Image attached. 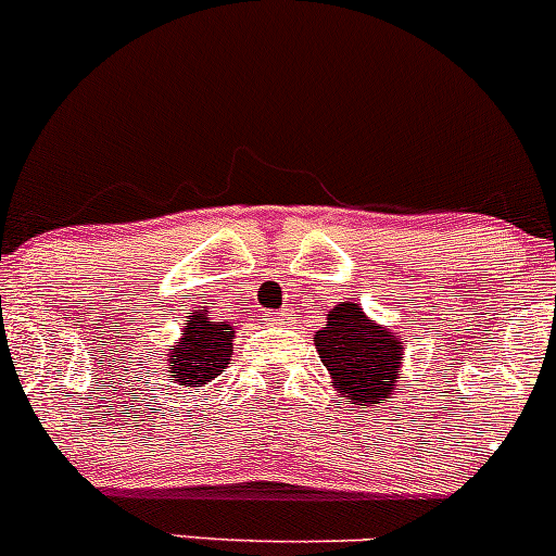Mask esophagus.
<instances>
[{
  "label": "esophagus",
  "instance_id": "esophagus-1",
  "mask_svg": "<svg viewBox=\"0 0 556 556\" xmlns=\"http://www.w3.org/2000/svg\"><path fill=\"white\" fill-rule=\"evenodd\" d=\"M270 320L273 324H286V320H289V313H286V309H280V313L270 315Z\"/></svg>",
  "mask_w": 556,
  "mask_h": 556
}]
</instances>
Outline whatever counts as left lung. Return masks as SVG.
I'll use <instances>...</instances> for the list:
<instances>
[{"label":"left lung","instance_id":"obj_1","mask_svg":"<svg viewBox=\"0 0 556 556\" xmlns=\"http://www.w3.org/2000/svg\"><path fill=\"white\" fill-rule=\"evenodd\" d=\"M313 339L331 384L348 403L379 405L395 392L403 342L390 328L368 320L355 302L328 309L326 326Z\"/></svg>","mask_w":556,"mask_h":556}]
</instances>
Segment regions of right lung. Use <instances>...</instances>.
Instances as JSON below:
<instances>
[{
  "label": "right lung",
  "mask_w": 556,
  "mask_h": 556,
  "mask_svg": "<svg viewBox=\"0 0 556 556\" xmlns=\"http://www.w3.org/2000/svg\"><path fill=\"white\" fill-rule=\"evenodd\" d=\"M230 324H217L206 313H190L182 337L169 352L172 376L185 387H204L228 368L232 355Z\"/></svg>",
  "instance_id": "1"
}]
</instances>
